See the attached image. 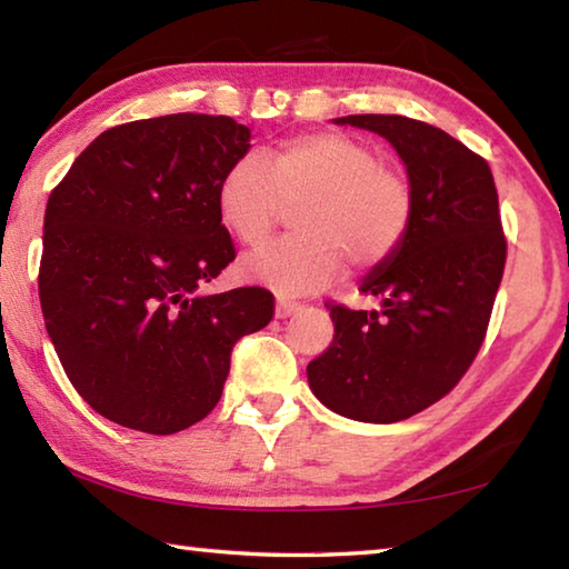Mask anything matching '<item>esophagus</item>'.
Wrapping results in <instances>:
<instances>
[{"mask_svg":"<svg viewBox=\"0 0 569 569\" xmlns=\"http://www.w3.org/2000/svg\"><path fill=\"white\" fill-rule=\"evenodd\" d=\"M301 308H303V306L298 303V301H291V298H286V296H278V301H276V316H278V319H286V316L301 311Z\"/></svg>","mask_w":569,"mask_h":569,"instance_id":"esophagus-1","label":"esophagus"}]
</instances>
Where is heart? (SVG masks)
<instances>
[{
    "label": "heart",
    "instance_id": "1",
    "mask_svg": "<svg viewBox=\"0 0 569 569\" xmlns=\"http://www.w3.org/2000/svg\"><path fill=\"white\" fill-rule=\"evenodd\" d=\"M298 233L248 258V271L278 291L331 283L349 261L371 271L397 253L417 213V190L401 168L343 132H308L233 160L218 182L223 226L248 248L263 246L296 206Z\"/></svg>",
    "mask_w": 569,
    "mask_h": 569
}]
</instances>
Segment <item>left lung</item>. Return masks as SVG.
<instances>
[{
  "instance_id": "8db88e82",
  "label": "left lung",
  "mask_w": 569,
  "mask_h": 569,
  "mask_svg": "<svg viewBox=\"0 0 569 569\" xmlns=\"http://www.w3.org/2000/svg\"><path fill=\"white\" fill-rule=\"evenodd\" d=\"M397 148L417 190L407 238L363 278L373 311L326 303L333 341L308 363V383L356 421L409 419L457 387L485 343L507 261L487 160L445 130L403 114H349Z\"/></svg>"
}]
</instances>
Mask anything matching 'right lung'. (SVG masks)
<instances>
[{
    "instance_id": "right-lung-1",
    "label": "right lung",
    "mask_w": 569,
    "mask_h": 569,
    "mask_svg": "<svg viewBox=\"0 0 569 569\" xmlns=\"http://www.w3.org/2000/svg\"><path fill=\"white\" fill-rule=\"evenodd\" d=\"M248 140L226 114L114 124L50 192L37 278L47 333L77 393L120 427L176 435L206 419L238 339L273 319L261 286L200 293L236 261L218 182Z\"/></svg>"
}]
</instances>
